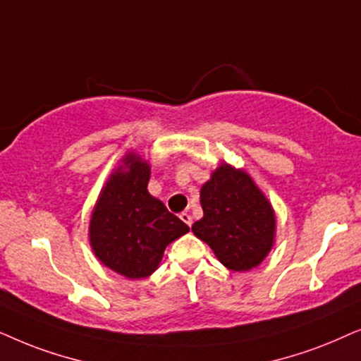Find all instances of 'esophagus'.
I'll use <instances>...</instances> for the list:
<instances>
[{"label":"esophagus","mask_w":361,"mask_h":361,"mask_svg":"<svg viewBox=\"0 0 361 361\" xmlns=\"http://www.w3.org/2000/svg\"><path fill=\"white\" fill-rule=\"evenodd\" d=\"M180 219L183 221V223H186L191 228V224H193V218H191V214L190 213H181L180 214Z\"/></svg>","instance_id":"34e87169"}]
</instances>
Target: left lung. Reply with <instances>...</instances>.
<instances>
[{"instance_id":"left-lung-1","label":"left lung","mask_w":361,"mask_h":361,"mask_svg":"<svg viewBox=\"0 0 361 361\" xmlns=\"http://www.w3.org/2000/svg\"><path fill=\"white\" fill-rule=\"evenodd\" d=\"M200 196L203 219L191 228L195 236L208 244L231 271L259 266L272 247L276 216L251 176L221 165Z\"/></svg>"}]
</instances>
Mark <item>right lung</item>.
Masks as SVG:
<instances>
[{"mask_svg": "<svg viewBox=\"0 0 361 361\" xmlns=\"http://www.w3.org/2000/svg\"><path fill=\"white\" fill-rule=\"evenodd\" d=\"M110 176L90 219V244L100 261L128 279L155 272L163 251L190 228L148 193L150 166L127 155Z\"/></svg>", "mask_w": 361, "mask_h": 361, "instance_id": "obj_1", "label": "right lung"}]
</instances>
